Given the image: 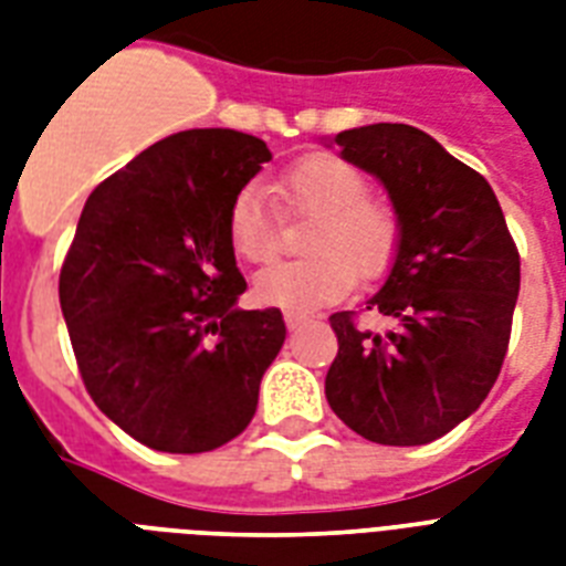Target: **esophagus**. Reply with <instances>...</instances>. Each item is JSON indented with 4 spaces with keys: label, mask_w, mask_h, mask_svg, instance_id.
I'll return each instance as SVG.
<instances>
[{
    "label": "esophagus",
    "mask_w": 566,
    "mask_h": 566,
    "mask_svg": "<svg viewBox=\"0 0 566 566\" xmlns=\"http://www.w3.org/2000/svg\"><path fill=\"white\" fill-rule=\"evenodd\" d=\"M302 323H305V314H293V311H284V326L291 328H300Z\"/></svg>",
    "instance_id": "34e87169"
}]
</instances>
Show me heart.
Instances as JSON below:
<instances>
[{
    "label": "heart",
    "instance_id": "obj_1",
    "mask_svg": "<svg viewBox=\"0 0 566 566\" xmlns=\"http://www.w3.org/2000/svg\"><path fill=\"white\" fill-rule=\"evenodd\" d=\"M287 213L314 217L300 261H279L255 275V300L270 308L308 314L353 291L355 273L378 279L399 249V213L367 193V176L340 155L314 153L293 161L275 181ZM231 249L252 264L279 252L282 220L261 185H243L226 213Z\"/></svg>",
    "mask_w": 566,
    "mask_h": 566
}]
</instances>
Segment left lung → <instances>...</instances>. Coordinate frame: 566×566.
Instances as JSON below:
<instances>
[{
  "mask_svg": "<svg viewBox=\"0 0 566 566\" xmlns=\"http://www.w3.org/2000/svg\"><path fill=\"white\" fill-rule=\"evenodd\" d=\"M335 144L385 185L399 249L367 302L394 319L390 332H364L355 311L328 317L337 358L326 399L373 443L422 447L467 420L500 376L520 293L517 243L484 176L420 128L376 123Z\"/></svg>",
  "mask_w": 566,
  "mask_h": 566,
  "instance_id": "obj_1",
  "label": "left lung"
}]
</instances>
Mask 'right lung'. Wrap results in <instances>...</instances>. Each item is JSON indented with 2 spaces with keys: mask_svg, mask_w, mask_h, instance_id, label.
Returning a JSON list of instances; mask_svg holds the SVG:
<instances>
[{
  "mask_svg": "<svg viewBox=\"0 0 566 566\" xmlns=\"http://www.w3.org/2000/svg\"><path fill=\"white\" fill-rule=\"evenodd\" d=\"M273 155L234 128L153 144L84 202L57 296L82 381L144 447L211 452L255 417L282 311H240L231 196Z\"/></svg>",
  "mask_w": 566,
  "mask_h": 566,
  "instance_id": "add662e5",
  "label": "right lung"
}]
</instances>
